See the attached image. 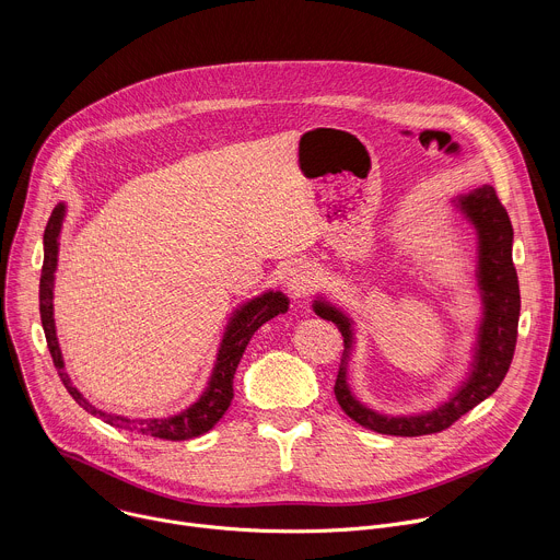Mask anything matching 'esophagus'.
Listing matches in <instances>:
<instances>
[{
  "label": "esophagus",
  "mask_w": 560,
  "mask_h": 560,
  "mask_svg": "<svg viewBox=\"0 0 560 560\" xmlns=\"http://www.w3.org/2000/svg\"><path fill=\"white\" fill-rule=\"evenodd\" d=\"M314 281H316L314 268L307 266V264H301V266H294L290 270V275H288V290L294 296H305L314 288Z\"/></svg>",
  "instance_id": "esophagus-1"
}]
</instances>
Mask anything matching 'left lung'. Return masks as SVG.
<instances>
[{
  "mask_svg": "<svg viewBox=\"0 0 560 560\" xmlns=\"http://www.w3.org/2000/svg\"><path fill=\"white\" fill-rule=\"evenodd\" d=\"M458 203L478 230V248H481L478 250V283H481L483 290L486 318L481 324V335H478L474 372L445 406L421 417L404 419L383 417L361 406L352 396L346 378L348 350L352 346V328L348 316L328 303H314V312L318 316L337 324L346 346L335 381L337 401L352 421L372 432L392 436H423L447 430L454 421H458L463 415H467L471 408H476L478 404L486 401L490 394L497 392L514 359L518 337L521 292L516 268L512 261L514 230L510 214L492 186L471 190L469 195L460 197Z\"/></svg>",
  "mask_w": 560,
  "mask_h": 560,
  "instance_id": "obj_1",
  "label": "left lung"
}]
</instances>
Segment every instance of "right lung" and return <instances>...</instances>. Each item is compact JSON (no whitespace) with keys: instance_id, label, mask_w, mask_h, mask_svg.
Segmentation results:
<instances>
[{"instance_id":"right-lung-1","label":"right lung","mask_w":560,"mask_h":560,"mask_svg":"<svg viewBox=\"0 0 560 560\" xmlns=\"http://www.w3.org/2000/svg\"><path fill=\"white\" fill-rule=\"evenodd\" d=\"M61 221H63V203L55 206V210L48 219V225L44 230V266H42V279H39V314H42V326H44V335H46V343H48L52 363H55L57 374H59L63 387L68 389V394L86 412H91L93 417L104 419L108 425H115L119 430L139 432V434L164 439V441H188V439L201 436L208 430H212L214 423L230 408V401L234 396L232 378H234L238 361H242V357H244V350H246L248 341L253 339V335L266 322H270L272 316L288 310V299L281 292H268V294L246 303L242 310H238L232 316V322H230V326L223 335V341H221V350H219L217 365L212 370L210 383H208V387H206V392H203L199 401L195 406H190L186 412H182L177 417H168V419H141V421L106 415V412L97 410L95 406H91L84 398V394L70 383V378L63 370V361H61V352H59V343H57V335H55L52 281H55V268H57V246H59L57 236H59Z\"/></svg>"}]
</instances>
